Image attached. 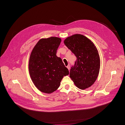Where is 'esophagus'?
<instances>
[{
  "instance_id": "1",
  "label": "esophagus",
  "mask_w": 125,
  "mask_h": 125,
  "mask_svg": "<svg viewBox=\"0 0 125 125\" xmlns=\"http://www.w3.org/2000/svg\"><path fill=\"white\" fill-rule=\"evenodd\" d=\"M67 68H68V69L69 70H70V65H68L67 66Z\"/></svg>"
}]
</instances>
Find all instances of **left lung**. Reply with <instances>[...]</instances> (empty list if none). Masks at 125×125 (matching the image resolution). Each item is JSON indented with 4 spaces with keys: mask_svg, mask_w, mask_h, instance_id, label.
<instances>
[{
    "mask_svg": "<svg viewBox=\"0 0 125 125\" xmlns=\"http://www.w3.org/2000/svg\"><path fill=\"white\" fill-rule=\"evenodd\" d=\"M64 42L77 57L70 70V77L81 90L90 87L96 81L100 69V58L96 47L80 34L67 38Z\"/></svg>",
    "mask_w": 125,
    "mask_h": 125,
    "instance_id": "1",
    "label": "left lung"
}]
</instances>
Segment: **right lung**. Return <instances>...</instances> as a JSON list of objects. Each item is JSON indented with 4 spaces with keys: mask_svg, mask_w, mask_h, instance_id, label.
<instances>
[{
    "mask_svg": "<svg viewBox=\"0 0 125 125\" xmlns=\"http://www.w3.org/2000/svg\"><path fill=\"white\" fill-rule=\"evenodd\" d=\"M61 39L50 37L40 40L33 48L29 69L31 79L39 90L50 94L59 87L64 76L69 74L61 58L56 56Z\"/></svg>",
    "mask_w": 125,
    "mask_h": 125,
    "instance_id": "right-lung-1",
    "label": "right lung"
}]
</instances>
